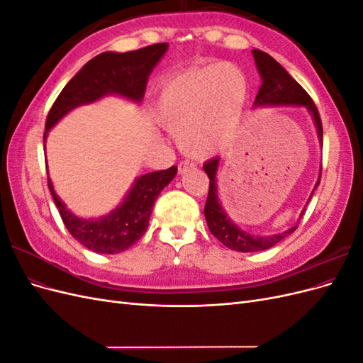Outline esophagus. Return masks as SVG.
I'll return each mask as SVG.
<instances>
[{
  "label": "esophagus",
  "instance_id": "34e87169",
  "mask_svg": "<svg viewBox=\"0 0 363 363\" xmlns=\"http://www.w3.org/2000/svg\"><path fill=\"white\" fill-rule=\"evenodd\" d=\"M195 168V164L192 163V162H180V164H179V174H184V172H188L189 169H194Z\"/></svg>",
  "mask_w": 363,
  "mask_h": 363
}]
</instances>
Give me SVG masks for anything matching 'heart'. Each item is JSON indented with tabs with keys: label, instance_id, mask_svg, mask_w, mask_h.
Returning a JSON list of instances; mask_svg holds the SVG:
<instances>
[{
	"label": "heart",
	"instance_id": "b5f03b06",
	"mask_svg": "<svg viewBox=\"0 0 363 363\" xmlns=\"http://www.w3.org/2000/svg\"><path fill=\"white\" fill-rule=\"evenodd\" d=\"M248 98L245 74L232 63L180 72L157 92L155 112L183 151L206 157L221 150L236 131Z\"/></svg>",
	"mask_w": 363,
	"mask_h": 363
}]
</instances>
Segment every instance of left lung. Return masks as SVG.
I'll use <instances>...</instances> for the list:
<instances>
[{
  "label": "left lung",
  "mask_w": 363,
  "mask_h": 363,
  "mask_svg": "<svg viewBox=\"0 0 363 363\" xmlns=\"http://www.w3.org/2000/svg\"><path fill=\"white\" fill-rule=\"evenodd\" d=\"M251 52H252V57H255L257 72L260 75V82H262L252 107H276V106L304 107L313 121L318 140H320V144L323 145L321 118L309 94H307L303 87L292 79L289 72L284 69L276 59H272L268 52L260 51V50H252ZM219 162H221V157H215L203 164L204 172L207 174L208 180H211V183H208L207 201L204 206V216H206L208 230H211L212 235L219 240V242L235 251L255 252V251H263L274 247L276 244H279L281 239L295 232V228L298 227V221L281 233L265 235V236L252 235L247 232V230L240 228L233 219L227 215V212L224 211V207L221 204V200H219V195H218ZM320 180H321V168H320V175H318L313 191L318 188ZM313 191L309 196V201L312 199ZM304 208L300 213V218L304 213Z\"/></svg>",
  "instance_id": "8db88e82"
}]
</instances>
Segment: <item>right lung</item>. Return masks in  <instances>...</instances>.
<instances>
[{
  "mask_svg": "<svg viewBox=\"0 0 363 363\" xmlns=\"http://www.w3.org/2000/svg\"><path fill=\"white\" fill-rule=\"evenodd\" d=\"M168 51V43H155L128 52L106 51L87 62L63 87L47 118L43 140L48 131L74 108L92 104L107 95H118L139 104L144 98L148 77ZM177 167L147 172L135 179L111 212L98 218L74 215L54 191L48 174V188L68 232L87 250L100 255H118L128 250L144 236L159 194L172 182Z\"/></svg>",
  "mask_w": 363,
  "mask_h": 363,
  "instance_id": "add662e5",
  "label": "right lung"
}]
</instances>
